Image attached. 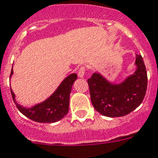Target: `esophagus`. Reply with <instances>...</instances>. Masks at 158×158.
I'll return each instance as SVG.
<instances>
[{
  "instance_id": "esophagus-1",
  "label": "esophagus",
  "mask_w": 158,
  "mask_h": 158,
  "mask_svg": "<svg viewBox=\"0 0 158 158\" xmlns=\"http://www.w3.org/2000/svg\"><path fill=\"white\" fill-rule=\"evenodd\" d=\"M85 71H86V67L84 66H82L79 69V71H78V75H79V77L83 78L84 74H85Z\"/></svg>"
}]
</instances>
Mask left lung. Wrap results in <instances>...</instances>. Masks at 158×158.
Returning <instances> with one entry per match:
<instances>
[{"label":"left lung","mask_w":158,"mask_h":158,"mask_svg":"<svg viewBox=\"0 0 158 158\" xmlns=\"http://www.w3.org/2000/svg\"><path fill=\"white\" fill-rule=\"evenodd\" d=\"M137 70L121 84L109 83L94 73L88 79L92 106L101 114L115 118L130 114L142 103L147 90L148 76L141 55H136Z\"/></svg>","instance_id":"obj_1"}]
</instances>
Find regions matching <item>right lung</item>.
Segmentation results:
<instances>
[{
	"label": "right lung",
	"instance_id": "add662e5",
	"mask_svg": "<svg viewBox=\"0 0 158 158\" xmlns=\"http://www.w3.org/2000/svg\"><path fill=\"white\" fill-rule=\"evenodd\" d=\"M12 74L13 69L11 70L10 76ZM76 79V74L69 75L64 79L56 92L48 99L30 109L19 106L15 101L14 92L12 90L10 91L16 107L23 114L37 123H52L61 120L65 115L67 114L70 103V94L73 83Z\"/></svg>",
	"mask_w": 158,
	"mask_h": 158
}]
</instances>
